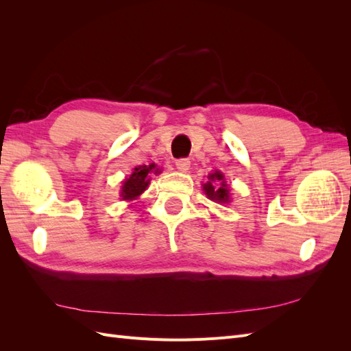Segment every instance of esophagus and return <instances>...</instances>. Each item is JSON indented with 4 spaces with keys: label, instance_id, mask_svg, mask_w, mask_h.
Segmentation results:
<instances>
[{
    "label": "esophagus",
    "instance_id": "esophagus-1",
    "mask_svg": "<svg viewBox=\"0 0 351 351\" xmlns=\"http://www.w3.org/2000/svg\"><path fill=\"white\" fill-rule=\"evenodd\" d=\"M176 167H177L178 171L186 173L187 169L190 168V161H189L187 158H180V159H177V161H176Z\"/></svg>",
    "mask_w": 351,
    "mask_h": 351
}]
</instances>
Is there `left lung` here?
<instances>
[{"label": "left lung", "instance_id": "1", "mask_svg": "<svg viewBox=\"0 0 351 351\" xmlns=\"http://www.w3.org/2000/svg\"><path fill=\"white\" fill-rule=\"evenodd\" d=\"M209 182L204 184V190L210 200L215 202H228V187L224 182V176L219 171L209 174Z\"/></svg>", "mask_w": 351, "mask_h": 351}]
</instances>
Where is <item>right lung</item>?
I'll list each match as a JSON object with an SVG mask.
<instances>
[{"mask_svg": "<svg viewBox=\"0 0 351 351\" xmlns=\"http://www.w3.org/2000/svg\"><path fill=\"white\" fill-rule=\"evenodd\" d=\"M154 174H159L158 169H155V164H151L149 167L143 165V167H137L134 168L133 174L125 180L123 184V190H121V196L124 200L127 199H134L139 196L143 190L149 184L151 178H149V173Z\"/></svg>", "mask_w": 351, "mask_h": 351, "instance_id": "add662e5", "label": "right lung"}]
</instances>
